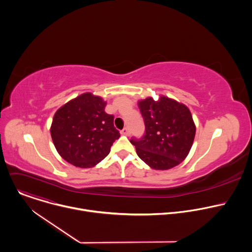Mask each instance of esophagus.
Listing matches in <instances>:
<instances>
[{"label":"esophagus","mask_w":252,"mask_h":252,"mask_svg":"<svg viewBox=\"0 0 252 252\" xmlns=\"http://www.w3.org/2000/svg\"><path fill=\"white\" fill-rule=\"evenodd\" d=\"M128 132H129V131H128V128H127V127H125L124 129L121 130V133H122L123 135H128Z\"/></svg>","instance_id":"obj_1"}]
</instances>
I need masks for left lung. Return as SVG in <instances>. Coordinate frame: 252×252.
Wrapping results in <instances>:
<instances>
[{"label": "left lung", "instance_id": "obj_1", "mask_svg": "<svg viewBox=\"0 0 252 252\" xmlns=\"http://www.w3.org/2000/svg\"><path fill=\"white\" fill-rule=\"evenodd\" d=\"M138 107L146 133L130 142L139 158L157 170H166L184 161L196 130L189 107L164 95L158 100L151 96L138 100Z\"/></svg>", "mask_w": 252, "mask_h": 252}]
</instances>
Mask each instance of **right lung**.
I'll use <instances>...</instances> for the list:
<instances>
[{"label":"right lung","mask_w":252,"mask_h":252,"mask_svg":"<svg viewBox=\"0 0 252 252\" xmlns=\"http://www.w3.org/2000/svg\"><path fill=\"white\" fill-rule=\"evenodd\" d=\"M106 101L92 93L70 99L56 112L51 135L59 155L81 168L96 165L111 152L121 134L114 116L104 112Z\"/></svg>","instance_id":"obj_1"}]
</instances>
